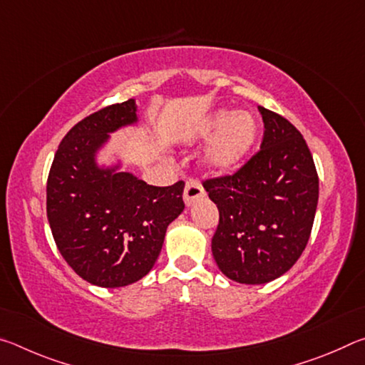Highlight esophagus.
<instances>
[{"label":"esophagus","instance_id":"34e87169","mask_svg":"<svg viewBox=\"0 0 365 365\" xmlns=\"http://www.w3.org/2000/svg\"><path fill=\"white\" fill-rule=\"evenodd\" d=\"M201 196H205V188L201 187V183L197 180H188L183 190L185 205L191 206L196 200H200Z\"/></svg>","mask_w":365,"mask_h":365}]
</instances>
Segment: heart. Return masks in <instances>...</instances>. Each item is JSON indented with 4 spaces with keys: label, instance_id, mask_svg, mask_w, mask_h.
Masks as SVG:
<instances>
[{
    "label": "heart",
    "instance_id": "heart-1",
    "mask_svg": "<svg viewBox=\"0 0 365 365\" xmlns=\"http://www.w3.org/2000/svg\"><path fill=\"white\" fill-rule=\"evenodd\" d=\"M197 137L211 140L206 153V164L215 172H227L237 168L250 153L257 137V120L248 110L212 114L197 132Z\"/></svg>",
    "mask_w": 365,
    "mask_h": 365
}]
</instances>
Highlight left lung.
I'll return each instance as SVG.
<instances>
[{"mask_svg": "<svg viewBox=\"0 0 365 365\" xmlns=\"http://www.w3.org/2000/svg\"><path fill=\"white\" fill-rule=\"evenodd\" d=\"M264 137L233 175L205 180L217 205L212 256L222 274L246 285L267 283L293 267L311 237L319 201L312 154L298 128L259 106Z\"/></svg>", "mask_w": 365, "mask_h": 365, "instance_id": "left-lung-1", "label": "left lung"}]
</instances>
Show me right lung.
Masks as SVG:
<instances>
[{"mask_svg": "<svg viewBox=\"0 0 365 365\" xmlns=\"http://www.w3.org/2000/svg\"><path fill=\"white\" fill-rule=\"evenodd\" d=\"M138 120L135 100L110 104L73 125L54 154L46 214L66 262L91 285L119 288L153 269L165 230L185 209L180 180L153 187L128 172L98 168L96 153L117 128Z\"/></svg>", "mask_w": 365, "mask_h": 365, "instance_id": "1", "label": "right lung"}]
</instances>
